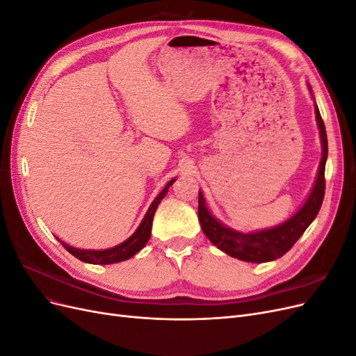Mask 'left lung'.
Returning a JSON list of instances; mask_svg holds the SVG:
<instances>
[{"label": "left lung", "instance_id": "left-lung-1", "mask_svg": "<svg viewBox=\"0 0 356 356\" xmlns=\"http://www.w3.org/2000/svg\"><path fill=\"white\" fill-rule=\"evenodd\" d=\"M312 93V88L309 86ZM315 117L316 124L319 127L322 157L318 168V175L315 184L312 187L310 195L306 202L293 217L286 221L275 225L270 229L243 233L232 227L224 225L211 213L207 207V200L203 193L199 190V221L204 236L227 255L238 258V260L248 263H267L273 261L285 255L293 245L300 239V236L306 232V229L316 218L321 209L322 200L325 193V163L328 157V141L324 122L321 118L318 105L315 104Z\"/></svg>", "mask_w": 356, "mask_h": 356}]
</instances>
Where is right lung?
<instances>
[{"instance_id":"obj_1","label":"right lung","mask_w":356,"mask_h":356,"mask_svg":"<svg viewBox=\"0 0 356 356\" xmlns=\"http://www.w3.org/2000/svg\"><path fill=\"white\" fill-rule=\"evenodd\" d=\"M174 182H175V178H172L165 186V188L159 193L157 197L153 200V203L149 204L145 217L143 218L141 224L138 225L135 233L131 236V238L122 242L120 245L108 248V250H79V248L70 246L68 243L62 242L60 239H58V241L75 258H79V260H81L84 263H89V264H114V263L129 260V258L134 257L136 252L141 251L143 248L147 245V242L149 241V236H152V225H153L154 212L159 207V203L166 196L169 187L174 184Z\"/></svg>"}]
</instances>
